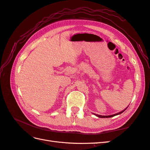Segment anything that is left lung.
I'll use <instances>...</instances> for the list:
<instances>
[{
    "label": "left lung",
    "instance_id": "left-lung-1",
    "mask_svg": "<svg viewBox=\"0 0 150 150\" xmlns=\"http://www.w3.org/2000/svg\"><path fill=\"white\" fill-rule=\"evenodd\" d=\"M128 108V107H127ZM126 108V109H127ZM125 109H124V110H123L122 111H121V112H118V113H117V114H115V115H109V116H103V115H97V114H93L96 115V116H97V117H98V118H111V117H112V116H116V115H120V114H122V113L123 112H124L125 111Z\"/></svg>",
    "mask_w": 150,
    "mask_h": 150
}]
</instances>
